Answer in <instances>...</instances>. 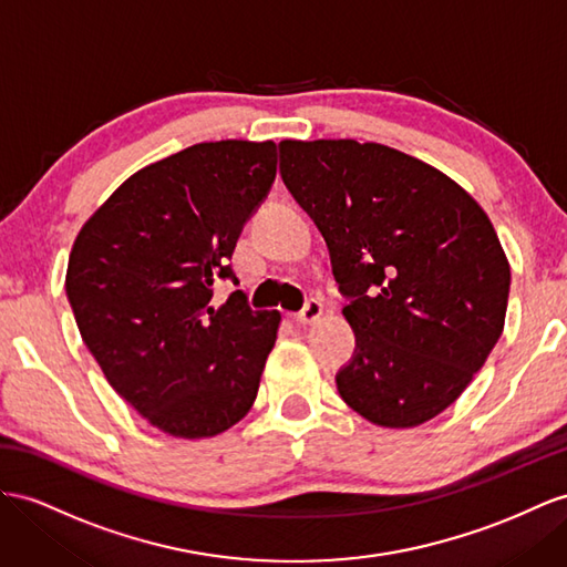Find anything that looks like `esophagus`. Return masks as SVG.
<instances>
[{
	"instance_id": "obj_1",
	"label": "esophagus",
	"mask_w": 567,
	"mask_h": 567,
	"mask_svg": "<svg viewBox=\"0 0 567 567\" xmlns=\"http://www.w3.org/2000/svg\"><path fill=\"white\" fill-rule=\"evenodd\" d=\"M323 313V301L321 299H307V303H303V309L295 313V321L301 323V326H309L313 321H318Z\"/></svg>"
}]
</instances>
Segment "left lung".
I'll return each mask as SVG.
<instances>
[{
	"instance_id": "1",
	"label": "left lung",
	"mask_w": 567,
	"mask_h": 567,
	"mask_svg": "<svg viewBox=\"0 0 567 567\" xmlns=\"http://www.w3.org/2000/svg\"><path fill=\"white\" fill-rule=\"evenodd\" d=\"M287 192L321 229L357 347L336 373L369 422L410 429L450 408L496 347L511 266L478 203L381 143L282 141Z\"/></svg>"
}]
</instances>
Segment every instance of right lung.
<instances>
[{"instance_id": "obj_1", "label": "right lung", "mask_w": 567, "mask_h": 567, "mask_svg": "<svg viewBox=\"0 0 567 567\" xmlns=\"http://www.w3.org/2000/svg\"><path fill=\"white\" fill-rule=\"evenodd\" d=\"M278 169L275 143H196L143 167L79 231L66 297L105 379L153 426L208 439L251 410L278 311L235 289L215 307L244 225Z\"/></svg>"}]
</instances>
